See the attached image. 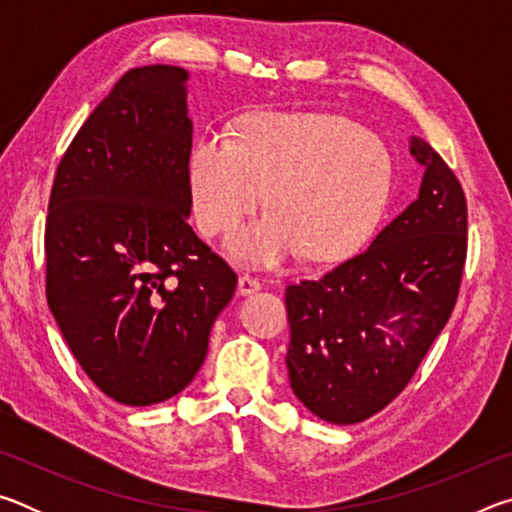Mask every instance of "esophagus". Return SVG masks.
Instances as JSON below:
<instances>
[{
	"mask_svg": "<svg viewBox=\"0 0 512 512\" xmlns=\"http://www.w3.org/2000/svg\"><path fill=\"white\" fill-rule=\"evenodd\" d=\"M259 289V280L255 275H250V273H241L239 275V293H253V291H257Z\"/></svg>",
	"mask_w": 512,
	"mask_h": 512,
	"instance_id": "1",
	"label": "esophagus"
}]
</instances>
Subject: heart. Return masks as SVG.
Returning <instances> with one entry per match:
<instances>
[{
	"label": "heart",
	"instance_id": "heart-1",
	"mask_svg": "<svg viewBox=\"0 0 512 512\" xmlns=\"http://www.w3.org/2000/svg\"><path fill=\"white\" fill-rule=\"evenodd\" d=\"M187 173L196 223L210 237L235 228L266 196L273 212L239 228L228 250L273 266L302 250L311 262L357 250L386 210L393 162L386 144L348 117L262 112L237 137L196 140Z\"/></svg>",
	"mask_w": 512,
	"mask_h": 512
}]
</instances>
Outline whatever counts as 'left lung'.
Listing matches in <instances>:
<instances>
[{"label":"left lung","instance_id":"8db88e82","mask_svg":"<svg viewBox=\"0 0 512 512\" xmlns=\"http://www.w3.org/2000/svg\"><path fill=\"white\" fill-rule=\"evenodd\" d=\"M420 196L372 244L284 293L293 393L318 418L354 424L400 395L452 316L467 257L465 192L411 137Z\"/></svg>","mask_w":512,"mask_h":512}]
</instances>
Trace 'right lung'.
Segmentation results:
<instances>
[{"instance_id":"1","label":"right lung","mask_w":512,"mask_h":512,"mask_svg":"<svg viewBox=\"0 0 512 512\" xmlns=\"http://www.w3.org/2000/svg\"><path fill=\"white\" fill-rule=\"evenodd\" d=\"M185 81L173 65L121 76L67 146L49 196L47 305L85 375L128 406L183 391L237 289L187 223Z\"/></svg>"}]
</instances>
